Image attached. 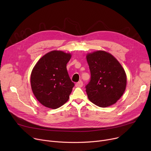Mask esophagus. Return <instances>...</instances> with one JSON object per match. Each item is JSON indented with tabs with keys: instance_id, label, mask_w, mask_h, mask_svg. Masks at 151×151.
Returning <instances> with one entry per match:
<instances>
[{
	"instance_id": "obj_1",
	"label": "esophagus",
	"mask_w": 151,
	"mask_h": 151,
	"mask_svg": "<svg viewBox=\"0 0 151 151\" xmlns=\"http://www.w3.org/2000/svg\"><path fill=\"white\" fill-rule=\"evenodd\" d=\"M75 86L76 87H79V88H81V87L83 86V83L81 81H80L78 82L77 83H76Z\"/></svg>"
}]
</instances>
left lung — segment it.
I'll use <instances>...</instances> for the list:
<instances>
[{"mask_svg":"<svg viewBox=\"0 0 151 151\" xmlns=\"http://www.w3.org/2000/svg\"><path fill=\"white\" fill-rule=\"evenodd\" d=\"M91 80L86 86L89 100L105 108L114 104L125 92L127 76L121 63L111 54L97 51L86 55Z\"/></svg>","mask_w":151,"mask_h":151,"instance_id":"obj_1","label":"left lung"}]
</instances>
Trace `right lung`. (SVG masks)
<instances>
[{
    "instance_id": "obj_1",
    "label": "right lung",
    "mask_w": 151,
    "mask_h": 151,
    "mask_svg": "<svg viewBox=\"0 0 151 151\" xmlns=\"http://www.w3.org/2000/svg\"><path fill=\"white\" fill-rule=\"evenodd\" d=\"M70 58V53L52 51L40 59L32 71V90L43 106L56 109L68 101L75 86L67 70Z\"/></svg>"
}]
</instances>
